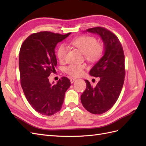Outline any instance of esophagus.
Returning a JSON list of instances; mask_svg holds the SVG:
<instances>
[{"label": "esophagus", "mask_w": 146, "mask_h": 146, "mask_svg": "<svg viewBox=\"0 0 146 146\" xmlns=\"http://www.w3.org/2000/svg\"><path fill=\"white\" fill-rule=\"evenodd\" d=\"M76 80V78H70V83H74Z\"/></svg>", "instance_id": "obj_1"}]
</instances>
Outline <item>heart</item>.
Masks as SVG:
<instances>
[{"label": "heart", "instance_id": "b5f03b06", "mask_svg": "<svg viewBox=\"0 0 146 146\" xmlns=\"http://www.w3.org/2000/svg\"><path fill=\"white\" fill-rule=\"evenodd\" d=\"M70 43L81 50L88 61L94 62L99 60L103 55L104 48L102 45L98 44L96 38L84 35L72 39ZM68 48L64 44H60L57 49L56 55L60 61L66 59ZM85 66L82 64H71L65 68V72L73 77L80 76L83 74Z\"/></svg>", "mask_w": 146, "mask_h": 146}]
</instances>
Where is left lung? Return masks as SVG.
<instances>
[{
    "label": "left lung",
    "instance_id": "8db88e82",
    "mask_svg": "<svg viewBox=\"0 0 146 146\" xmlns=\"http://www.w3.org/2000/svg\"><path fill=\"white\" fill-rule=\"evenodd\" d=\"M99 35L105 47V54L90 70L91 76L100 77L95 87L85 80L86 88L81 95V102L87 111L94 114L105 113L116 102L124 82L125 56L121 43L115 34L102 27L86 30Z\"/></svg>",
    "mask_w": 146,
    "mask_h": 146
}]
</instances>
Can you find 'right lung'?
I'll use <instances>...</instances> for the list:
<instances>
[{"label":"right lung","instance_id":"obj_1","mask_svg":"<svg viewBox=\"0 0 146 146\" xmlns=\"http://www.w3.org/2000/svg\"><path fill=\"white\" fill-rule=\"evenodd\" d=\"M70 33L61 35L47 31L35 33L26 38L21 47V87L30 105L43 115L51 116L60 111L65 92L70 86L66 77H61L55 85L50 84L48 78L51 73L56 72V45Z\"/></svg>","mask_w":146,"mask_h":146}]
</instances>
